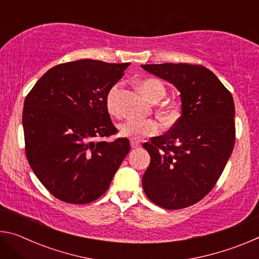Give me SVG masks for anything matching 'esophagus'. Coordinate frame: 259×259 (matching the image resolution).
<instances>
[{
  "label": "esophagus",
  "instance_id": "1",
  "mask_svg": "<svg viewBox=\"0 0 259 259\" xmlns=\"http://www.w3.org/2000/svg\"><path fill=\"white\" fill-rule=\"evenodd\" d=\"M130 146H131V148H138V147H140V143L135 142V140H131Z\"/></svg>",
  "mask_w": 259,
  "mask_h": 259
}]
</instances>
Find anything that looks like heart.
I'll return each mask as SVG.
<instances>
[{"label":"heart","instance_id":"obj_1","mask_svg":"<svg viewBox=\"0 0 259 259\" xmlns=\"http://www.w3.org/2000/svg\"><path fill=\"white\" fill-rule=\"evenodd\" d=\"M140 91L152 103L160 102L165 96V87L157 78H148L140 83ZM119 91V85H114L108 91L106 97V106L108 112L116 115L119 111L116 107V95ZM161 124L155 120H140L128 119L119 125V133L122 137L130 138L133 140H140L145 137H151L159 134Z\"/></svg>","mask_w":259,"mask_h":259}]
</instances>
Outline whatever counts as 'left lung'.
Segmentation results:
<instances>
[{"mask_svg":"<svg viewBox=\"0 0 259 259\" xmlns=\"http://www.w3.org/2000/svg\"><path fill=\"white\" fill-rule=\"evenodd\" d=\"M181 94L182 116L169 133L145 143L151 163L142 183L147 198L164 209L190 207L217 183L235 142L233 97L201 65H142Z\"/></svg>","mask_w":259,"mask_h":259,"instance_id":"8db88e82","label":"left lung"}]
</instances>
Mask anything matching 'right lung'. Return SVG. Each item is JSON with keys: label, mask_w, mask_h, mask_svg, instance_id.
Listing matches in <instances>:
<instances>
[{"label": "right lung", "mask_w": 259, "mask_h": 259, "mask_svg": "<svg viewBox=\"0 0 259 259\" xmlns=\"http://www.w3.org/2000/svg\"><path fill=\"white\" fill-rule=\"evenodd\" d=\"M129 65L93 59L57 65L26 97V155L38 181L57 199L74 204L97 200L129 153L126 138L93 140L116 133L106 97Z\"/></svg>", "instance_id": "right-lung-1"}]
</instances>
